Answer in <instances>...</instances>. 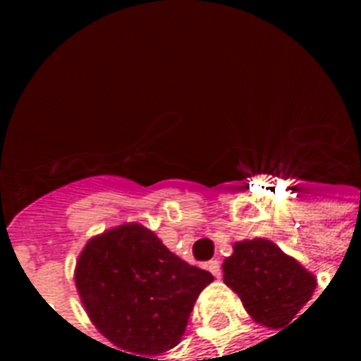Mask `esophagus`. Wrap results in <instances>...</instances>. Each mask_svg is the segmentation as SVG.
<instances>
[{"mask_svg":"<svg viewBox=\"0 0 361 361\" xmlns=\"http://www.w3.org/2000/svg\"><path fill=\"white\" fill-rule=\"evenodd\" d=\"M208 269L215 275V277H217V279H219V277H221V262H219V260H209Z\"/></svg>","mask_w":361,"mask_h":361,"instance_id":"esophagus-1","label":"esophagus"}]
</instances>
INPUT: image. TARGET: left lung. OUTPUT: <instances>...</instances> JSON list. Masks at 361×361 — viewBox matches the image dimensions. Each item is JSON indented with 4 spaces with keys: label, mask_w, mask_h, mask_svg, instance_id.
<instances>
[{
    "label": "left lung",
    "mask_w": 361,
    "mask_h": 361,
    "mask_svg": "<svg viewBox=\"0 0 361 361\" xmlns=\"http://www.w3.org/2000/svg\"><path fill=\"white\" fill-rule=\"evenodd\" d=\"M223 271L225 283L240 296L247 313L268 328L292 324L317 286L313 274L262 238L238 241Z\"/></svg>",
    "instance_id": "8db88e82"
}]
</instances>
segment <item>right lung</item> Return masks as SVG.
I'll list each match as a JSON object with an SVG mask.
<instances>
[{
	"mask_svg": "<svg viewBox=\"0 0 361 361\" xmlns=\"http://www.w3.org/2000/svg\"><path fill=\"white\" fill-rule=\"evenodd\" d=\"M75 275L93 324L133 361H164L153 356L180 343L198 294L214 281L140 225L87 241Z\"/></svg>",
	"mask_w": 361,
	"mask_h": 361,
	"instance_id": "right-lung-1",
	"label": "right lung"
}]
</instances>
